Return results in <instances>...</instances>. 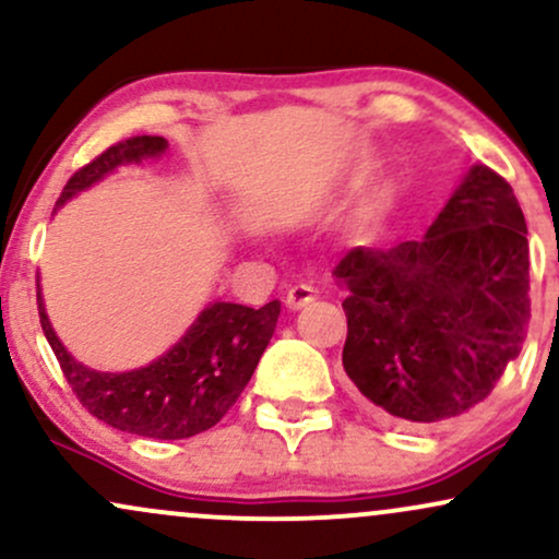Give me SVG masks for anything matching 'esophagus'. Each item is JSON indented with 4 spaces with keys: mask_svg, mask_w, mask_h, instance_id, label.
I'll use <instances>...</instances> for the list:
<instances>
[{
    "mask_svg": "<svg viewBox=\"0 0 559 559\" xmlns=\"http://www.w3.org/2000/svg\"><path fill=\"white\" fill-rule=\"evenodd\" d=\"M316 299V288L312 286H305V284H297V286H292L286 292V307L288 310H301V307L305 305H310V301Z\"/></svg>",
    "mask_w": 559,
    "mask_h": 559,
    "instance_id": "esophagus-1",
    "label": "esophagus"
}]
</instances>
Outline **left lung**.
<instances>
[{"mask_svg":"<svg viewBox=\"0 0 559 559\" xmlns=\"http://www.w3.org/2000/svg\"><path fill=\"white\" fill-rule=\"evenodd\" d=\"M525 234L512 186L473 165L426 239L355 247L333 267L344 370L378 415L426 426L491 394L531 318Z\"/></svg>","mask_w":559,"mask_h":559,"instance_id":"1","label":"left lung"}]
</instances>
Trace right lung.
<instances>
[{"mask_svg": "<svg viewBox=\"0 0 559 559\" xmlns=\"http://www.w3.org/2000/svg\"><path fill=\"white\" fill-rule=\"evenodd\" d=\"M165 150L168 141L163 136L118 141L70 176L57 207L118 165L141 163L144 157L163 155ZM36 299L44 336L79 402L107 426L146 439H189L213 428L239 400L281 316L278 299L267 301L260 310L234 301H215L204 307L181 342L159 360L128 373H99L75 362L55 336L44 310L41 288Z\"/></svg>", "mask_w": 559, "mask_h": 559, "instance_id": "obj_1", "label": "right lung"}]
</instances>
